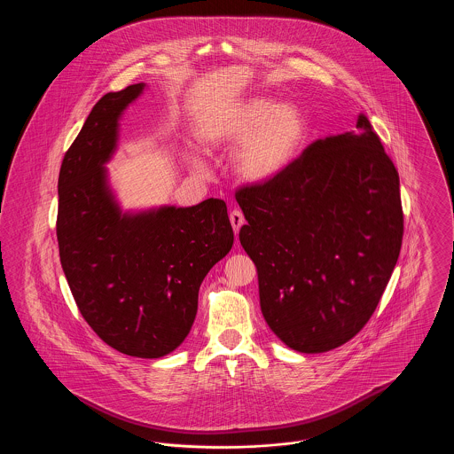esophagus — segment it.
Wrapping results in <instances>:
<instances>
[{"label":"esophagus","instance_id":"obj_1","mask_svg":"<svg viewBox=\"0 0 454 454\" xmlns=\"http://www.w3.org/2000/svg\"><path fill=\"white\" fill-rule=\"evenodd\" d=\"M230 221H231V226H233V231H235V235L239 233V228L243 226V223H245V217L243 215L239 213V211H231V215H230Z\"/></svg>","mask_w":454,"mask_h":454}]
</instances>
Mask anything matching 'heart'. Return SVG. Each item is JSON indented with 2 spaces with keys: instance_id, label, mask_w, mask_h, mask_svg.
<instances>
[{
  "instance_id": "obj_1",
  "label": "heart",
  "mask_w": 454,
  "mask_h": 454,
  "mask_svg": "<svg viewBox=\"0 0 454 454\" xmlns=\"http://www.w3.org/2000/svg\"><path fill=\"white\" fill-rule=\"evenodd\" d=\"M200 141L209 150L233 153V168L243 182L267 184L279 176L296 158L306 137V121L293 104H274L270 98L254 97L207 117L200 128ZM194 170L206 163L199 154L191 156Z\"/></svg>"
}]
</instances>
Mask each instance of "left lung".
<instances>
[{"instance_id": "1", "label": "left lung", "mask_w": 454, "mask_h": 454, "mask_svg": "<svg viewBox=\"0 0 454 454\" xmlns=\"http://www.w3.org/2000/svg\"><path fill=\"white\" fill-rule=\"evenodd\" d=\"M239 243L259 274L260 309L298 352L348 342L374 313L402 248L400 178L364 114L311 143L267 184L238 189Z\"/></svg>"}]
</instances>
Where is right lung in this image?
Masks as SVG:
<instances>
[{
  "mask_svg": "<svg viewBox=\"0 0 454 454\" xmlns=\"http://www.w3.org/2000/svg\"><path fill=\"white\" fill-rule=\"evenodd\" d=\"M145 90L104 95L66 152L56 233L80 313L115 350L156 359L189 335L199 287L233 247L221 199L191 207L122 213L104 167L117 148L119 119Z\"/></svg>",
  "mask_w": 454,
  "mask_h": 454,
  "instance_id": "add662e5",
  "label": "right lung"
}]
</instances>
